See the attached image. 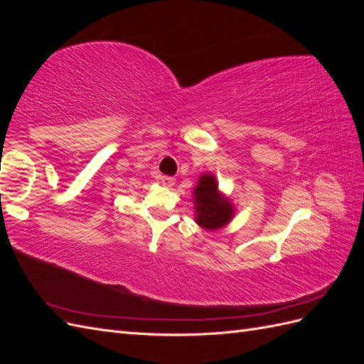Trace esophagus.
I'll list each match as a JSON object with an SVG mask.
<instances>
[{"instance_id": "1", "label": "esophagus", "mask_w": 364, "mask_h": 364, "mask_svg": "<svg viewBox=\"0 0 364 364\" xmlns=\"http://www.w3.org/2000/svg\"><path fill=\"white\" fill-rule=\"evenodd\" d=\"M159 182H161L164 186H167V188H170V186H173V185H174L176 179H174V178H171V176H161V178H159Z\"/></svg>"}]
</instances>
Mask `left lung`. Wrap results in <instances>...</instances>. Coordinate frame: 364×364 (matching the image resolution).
<instances>
[{
  "mask_svg": "<svg viewBox=\"0 0 364 364\" xmlns=\"http://www.w3.org/2000/svg\"><path fill=\"white\" fill-rule=\"evenodd\" d=\"M196 222L205 229L214 230L225 226L234 214V208L217 191V182L213 174H203L194 190Z\"/></svg>",
  "mask_w": 364,
  "mask_h": 364,
  "instance_id": "1",
  "label": "left lung"
}]
</instances>
